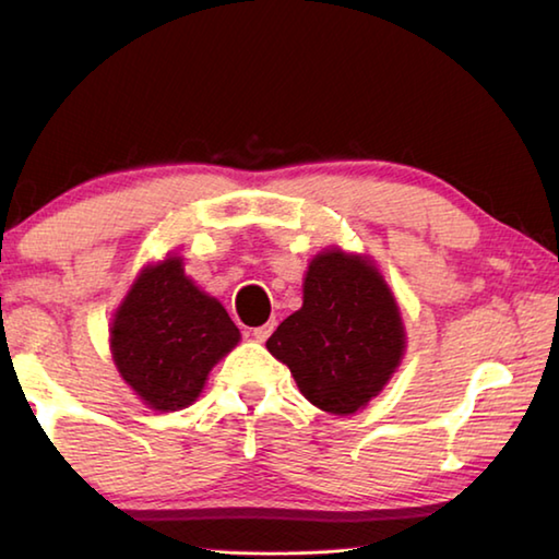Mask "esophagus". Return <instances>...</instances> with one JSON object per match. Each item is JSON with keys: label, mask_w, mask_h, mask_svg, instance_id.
I'll return each mask as SVG.
<instances>
[{"label": "esophagus", "mask_w": 559, "mask_h": 559, "mask_svg": "<svg viewBox=\"0 0 559 559\" xmlns=\"http://www.w3.org/2000/svg\"><path fill=\"white\" fill-rule=\"evenodd\" d=\"M273 328H276V323H273V320H271V323H266V325H259V328H253V330H251V335L257 337L259 343H266L269 335L273 333Z\"/></svg>", "instance_id": "34e87169"}]
</instances>
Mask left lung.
I'll return each instance as SVG.
<instances>
[{
  "mask_svg": "<svg viewBox=\"0 0 559 559\" xmlns=\"http://www.w3.org/2000/svg\"><path fill=\"white\" fill-rule=\"evenodd\" d=\"M400 308L367 257L325 249L302 281V308L269 337L300 394L330 414H355L382 392L404 355Z\"/></svg>",
  "mask_w": 559,
  "mask_h": 559,
  "instance_id": "obj_1",
  "label": "left lung"
}]
</instances>
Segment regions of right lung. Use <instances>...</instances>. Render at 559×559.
I'll return each instance as SVG.
<instances>
[{"label":"right lung","mask_w":559,"mask_h":559,"mask_svg":"<svg viewBox=\"0 0 559 559\" xmlns=\"http://www.w3.org/2000/svg\"><path fill=\"white\" fill-rule=\"evenodd\" d=\"M239 337L222 302L185 276L179 257L140 271L110 325L120 377L155 412L192 404Z\"/></svg>","instance_id":"obj_1"}]
</instances>
